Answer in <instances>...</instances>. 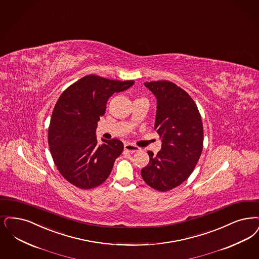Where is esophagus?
<instances>
[{
  "label": "esophagus",
  "instance_id": "esophagus-1",
  "mask_svg": "<svg viewBox=\"0 0 259 259\" xmlns=\"http://www.w3.org/2000/svg\"><path fill=\"white\" fill-rule=\"evenodd\" d=\"M124 150L130 152V153H134L140 150V148L138 146H136L134 145H131V144H126L124 145Z\"/></svg>",
  "mask_w": 259,
  "mask_h": 259
}]
</instances>
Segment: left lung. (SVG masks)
<instances>
[{"label": "left lung", "mask_w": 259, "mask_h": 259, "mask_svg": "<svg viewBox=\"0 0 259 259\" xmlns=\"http://www.w3.org/2000/svg\"><path fill=\"white\" fill-rule=\"evenodd\" d=\"M157 99L154 129L162 147L141 174L147 185L160 192L182 184L193 172L203 146V126L191 96L168 81L145 83Z\"/></svg>", "instance_id": "1"}]
</instances>
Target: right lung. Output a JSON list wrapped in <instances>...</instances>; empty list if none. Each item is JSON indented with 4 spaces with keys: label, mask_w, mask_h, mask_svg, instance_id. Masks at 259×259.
Masks as SVG:
<instances>
[{
    "label": "right lung",
    "mask_w": 259,
    "mask_h": 259,
    "mask_svg": "<svg viewBox=\"0 0 259 259\" xmlns=\"http://www.w3.org/2000/svg\"><path fill=\"white\" fill-rule=\"evenodd\" d=\"M134 81L84 76L67 88L53 111L48 143L55 165L68 182L81 189L99 186L109 177L123 144L117 139L97 145L96 127L109 98Z\"/></svg>",
    "instance_id": "add662e5"
}]
</instances>
